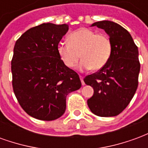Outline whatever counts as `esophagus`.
<instances>
[{
	"label": "esophagus",
	"instance_id": "obj_1",
	"mask_svg": "<svg viewBox=\"0 0 148 148\" xmlns=\"http://www.w3.org/2000/svg\"><path fill=\"white\" fill-rule=\"evenodd\" d=\"M80 79H81V82H82V86H84L85 85V82H84V77H82V76H80Z\"/></svg>",
	"mask_w": 148,
	"mask_h": 148
}]
</instances>
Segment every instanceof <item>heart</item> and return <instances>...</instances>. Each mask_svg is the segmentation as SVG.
<instances>
[{
  "label": "heart",
  "instance_id": "1",
  "mask_svg": "<svg viewBox=\"0 0 148 148\" xmlns=\"http://www.w3.org/2000/svg\"><path fill=\"white\" fill-rule=\"evenodd\" d=\"M69 42L58 43L57 51L62 62L73 68L81 58V71L93 68L97 71L104 67L112 54V42L106 34H97L88 28H80L68 36Z\"/></svg>",
  "mask_w": 148,
  "mask_h": 148
}]
</instances>
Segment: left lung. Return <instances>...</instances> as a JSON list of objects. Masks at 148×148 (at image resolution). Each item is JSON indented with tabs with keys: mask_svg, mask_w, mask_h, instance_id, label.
Here are the masks:
<instances>
[{
	"mask_svg": "<svg viewBox=\"0 0 148 148\" xmlns=\"http://www.w3.org/2000/svg\"><path fill=\"white\" fill-rule=\"evenodd\" d=\"M92 26L109 35L112 54L104 67L84 78L94 90L87 104L98 116H115L128 106L137 90L140 70L138 47L130 33L116 23L103 21Z\"/></svg>",
	"mask_w": 148,
	"mask_h": 148,
	"instance_id": "1",
	"label": "left lung"
}]
</instances>
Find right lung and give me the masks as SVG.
<instances>
[{
	"label": "right lung",
	"instance_id": "add662e5",
	"mask_svg": "<svg viewBox=\"0 0 148 148\" xmlns=\"http://www.w3.org/2000/svg\"><path fill=\"white\" fill-rule=\"evenodd\" d=\"M67 24L44 23L25 32L15 43L11 62L12 88L21 108L32 117L54 121L66 110L68 94L82 86L57 47Z\"/></svg>",
	"mask_w": 148,
	"mask_h": 148
}]
</instances>
